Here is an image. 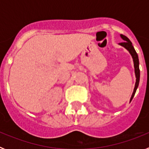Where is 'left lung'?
Returning a JSON list of instances; mask_svg holds the SVG:
<instances>
[{"mask_svg": "<svg viewBox=\"0 0 149 149\" xmlns=\"http://www.w3.org/2000/svg\"><path fill=\"white\" fill-rule=\"evenodd\" d=\"M121 37L122 38V39L124 40V42H122L119 43V45H122L123 47L126 48L127 51L130 52V54L132 56V58L134 60V68H135V74H136V84H135V87H134V93H133L132 96H131V100L133 99L134 98V95L136 93V89L138 87V85H139V76H140V72H139V59H138V55L136 54V51L134 49V48L133 47L132 43L130 40H129L128 38L125 36L122 35L121 34Z\"/></svg>", "mask_w": 149, "mask_h": 149, "instance_id": "obj_1", "label": "left lung"}]
</instances>
